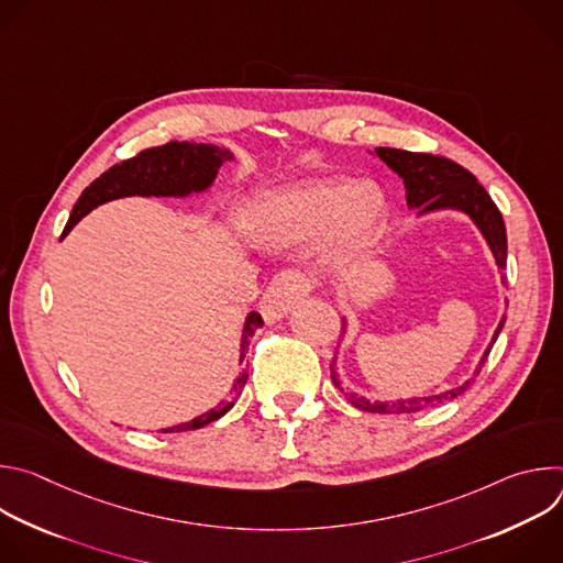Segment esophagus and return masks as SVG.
Segmentation results:
<instances>
[{
	"instance_id": "esophagus-1",
	"label": "esophagus",
	"mask_w": 563,
	"mask_h": 563,
	"mask_svg": "<svg viewBox=\"0 0 563 563\" xmlns=\"http://www.w3.org/2000/svg\"><path fill=\"white\" fill-rule=\"evenodd\" d=\"M311 291V278L300 269H285L274 276L272 285L263 296L261 311L267 323H276L287 311L298 305Z\"/></svg>"
}]
</instances>
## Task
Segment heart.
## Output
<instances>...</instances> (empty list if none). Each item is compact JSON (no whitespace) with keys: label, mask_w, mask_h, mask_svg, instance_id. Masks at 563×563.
I'll return each instance as SVG.
<instances>
[{"label":"heart","mask_w":563,"mask_h":563,"mask_svg":"<svg viewBox=\"0 0 563 563\" xmlns=\"http://www.w3.org/2000/svg\"><path fill=\"white\" fill-rule=\"evenodd\" d=\"M385 220L387 205L374 185L323 178L261 198L247 213V229L267 243H298L330 231L325 265L343 274L374 250Z\"/></svg>","instance_id":"heart-1"}]
</instances>
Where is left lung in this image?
<instances>
[{
	"mask_svg": "<svg viewBox=\"0 0 563 563\" xmlns=\"http://www.w3.org/2000/svg\"><path fill=\"white\" fill-rule=\"evenodd\" d=\"M374 153L383 159V163L396 172L406 183V198L412 209H419V213L437 211V209H459L467 213L474 224L481 229V233L486 235L488 245L495 254L497 267L506 269L508 261V235H506V224L504 216L493 202L490 194L476 183V178L463 169L461 165L452 163V159L443 155H432V153H419V151H404V148H389V146H378ZM506 285V278H504ZM506 318H501V323L493 336V343L488 345L486 354L481 356L478 367L474 369V376H478L481 367H484L499 332L504 330ZM332 374H334V361H332ZM472 378H467L463 385L452 387L443 394L437 396H423V398H410V400H398V404H369L367 398H354L352 394V404L365 412H378V415H389V412H419L423 408L443 404L448 398H456L463 394L470 385ZM339 385V380L334 378Z\"/></svg>",
	"mask_w": 563,
	"mask_h": 563,
	"instance_id": "obj_1",
	"label": "left lung"
}]
</instances>
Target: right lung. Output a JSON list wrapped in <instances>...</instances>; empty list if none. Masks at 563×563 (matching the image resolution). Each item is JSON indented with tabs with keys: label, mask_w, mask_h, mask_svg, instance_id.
<instances>
[{
	"label": "right lung",
	"mask_w": 563,
	"mask_h": 563,
	"mask_svg": "<svg viewBox=\"0 0 563 563\" xmlns=\"http://www.w3.org/2000/svg\"><path fill=\"white\" fill-rule=\"evenodd\" d=\"M224 159H233L229 148H220L213 144H198V142L174 140L163 146L144 148L137 155L113 165L109 172H104L82 191V196H79V200L70 211V218L62 235H66L91 209L115 198L187 196L191 191H202L213 183ZM258 328H263V316L252 311L245 320V330H243V345H240L243 352ZM245 383H247V374L243 372L235 378L233 389L240 394ZM231 408H233V400H222L218 408L200 415L198 419L167 428V430H159V432H187V430L205 428L211 421L227 415Z\"/></svg>",
	"instance_id": "add662e5"
}]
</instances>
